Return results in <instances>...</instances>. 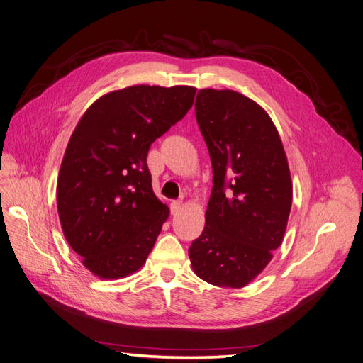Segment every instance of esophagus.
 Wrapping results in <instances>:
<instances>
[{
    "instance_id": "esophagus-1",
    "label": "esophagus",
    "mask_w": 363,
    "mask_h": 363,
    "mask_svg": "<svg viewBox=\"0 0 363 363\" xmlns=\"http://www.w3.org/2000/svg\"><path fill=\"white\" fill-rule=\"evenodd\" d=\"M182 208V202L181 200H173V202L170 203V212L172 213H178Z\"/></svg>"
}]
</instances>
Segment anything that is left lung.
Returning a JSON list of instances; mask_svg holds the SVG:
<instances>
[{
	"label": "left lung",
	"mask_w": 363,
	"mask_h": 363,
	"mask_svg": "<svg viewBox=\"0 0 363 363\" xmlns=\"http://www.w3.org/2000/svg\"><path fill=\"white\" fill-rule=\"evenodd\" d=\"M194 109L213 178L205 229L189 256L206 283L240 289L283 242L293 197L287 157L269 115L242 94L200 89Z\"/></svg>",
	"instance_id": "left-lung-1"
}]
</instances>
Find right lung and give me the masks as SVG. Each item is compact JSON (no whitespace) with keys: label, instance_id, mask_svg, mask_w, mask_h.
Instances as JSON below:
<instances>
[{"label":"right lung","instance_id":"right-lung-1","mask_svg":"<svg viewBox=\"0 0 363 363\" xmlns=\"http://www.w3.org/2000/svg\"><path fill=\"white\" fill-rule=\"evenodd\" d=\"M193 86L134 85L94 101L62 158L57 206L67 242L88 271L116 279L139 271L169 217L152 191L151 143L191 109Z\"/></svg>","mask_w":363,"mask_h":363}]
</instances>
